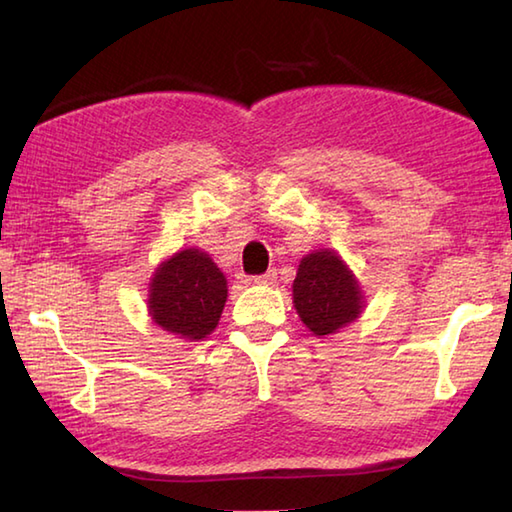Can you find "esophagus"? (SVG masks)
Returning a JSON list of instances; mask_svg holds the SVG:
<instances>
[{"label": "esophagus", "mask_w": 512, "mask_h": 512, "mask_svg": "<svg viewBox=\"0 0 512 512\" xmlns=\"http://www.w3.org/2000/svg\"><path fill=\"white\" fill-rule=\"evenodd\" d=\"M277 281V270H268V273L259 275V277H253V284L257 286H273Z\"/></svg>", "instance_id": "esophagus-1"}]
</instances>
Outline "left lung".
Listing matches in <instances>:
<instances>
[{
	"label": "left lung",
	"mask_w": 512,
	"mask_h": 512,
	"mask_svg": "<svg viewBox=\"0 0 512 512\" xmlns=\"http://www.w3.org/2000/svg\"><path fill=\"white\" fill-rule=\"evenodd\" d=\"M292 303L303 325L325 339L361 317L367 301L345 259L332 248H321L301 257Z\"/></svg>",
	"instance_id": "left-lung-1"
}]
</instances>
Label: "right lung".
Here are the masks:
<instances>
[{"instance_id":"1","label":"right lung","mask_w":512,"mask_h":512,"mask_svg":"<svg viewBox=\"0 0 512 512\" xmlns=\"http://www.w3.org/2000/svg\"><path fill=\"white\" fill-rule=\"evenodd\" d=\"M226 277L209 253L182 248L158 264L149 279L147 312L158 328L184 341H202L220 323Z\"/></svg>"}]
</instances>
